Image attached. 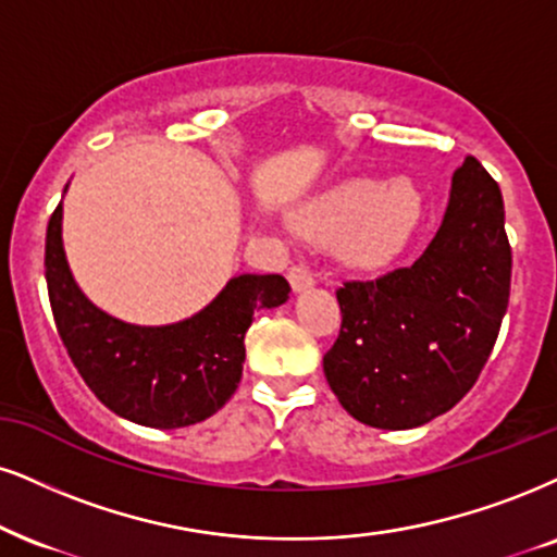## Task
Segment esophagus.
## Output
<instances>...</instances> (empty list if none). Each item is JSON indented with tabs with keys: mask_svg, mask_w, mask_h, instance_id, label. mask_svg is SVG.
Here are the masks:
<instances>
[{
	"mask_svg": "<svg viewBox=\"0 0 557 557\" xmlns=\"http://www.w3.org/2000/svg\"><path fill=\"white\" fill-rule=\"evenodd\" d=\"M289 284H292V289H294V292H305V289H310V286L314 284V276H312L310 268H307L305 263L292 265V268H289Z\"/></svg>",
	"mask_w": 557,
	"mask_h": 557,
	"instance_id": "esophagus-1",
	"label": "esophagus"
}]
</instances>
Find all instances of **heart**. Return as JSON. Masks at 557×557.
Listing matches in <instances>:
<instances>
[{
  "label": "heart",
  "mask_w": 557,
  "mask_h": 557,
  "mask_svg": "<svg viewBox=\"0 0 557 557\" xmlns=\"http://www.w3.org/2000/svg\"><path fill=\"white\" fill-rule=\"evenodd\" d=\"M421 222V194L413 183L380 185L372 177H351L301 211V230L314 239L335 243L348 263L380 268L413 237Z\"/></svg>",
  "instance_id": "1"
}]
</instances>
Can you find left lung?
<instances>
[{
	"instance_id": "1",
	"label": "left lung",
	"mask_w": 557,
	"mask_h": 557,
	"mask_svg": "<svg viewBox=\"0 0 557 557\" xmlns=\"http://www.w3.org/2000/svg\"><path fill=\"white\" fill-rule=\"evenodd\" d=\"M511 245L498 183L475 157L451 177L436 237L413 265L346 281L325 380L356 421L416 429L470 393L509 307Z\"/></svg>"
}]
</instances>
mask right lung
Masks as SVG:
<instances>
[{
	"label": "right lung",
	"mask_w": 557,
	"mask_h": 557,
	"mask_svg": "<svg viewBox=\"0 0 557 557\" xmlns=\"http://www.w3.org/2000/svg\"><path fill=\"white\" fill-rule=\"evenodd\" d=\"M46 284L61 343L87 387L115 416L149 429H181L214 416L243 380L252 314L284 305L292 292L278 273H243L209 307L173 325L111 318L69 271L61 203L46 230Z\"/></svg>",
	"instance_id": "1"
}]
</instances>
